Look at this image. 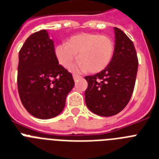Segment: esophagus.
Returning <instances> with one entry per match:
<instances>
[{"instance_id": "obj_1", "label": "esophagus", "mask_w": 159, "mask_h": 159, "mask_svg": "<svg viewBox=\"0 0 159 159\" xmlns=\"http://www.w3.org/2000/svg\"><path fill=\"white\" fill-rule=\"evenodd\" d=\"M81 76H78V75H76V74H74L73 75V79H74V81H77V79H79V78H81Z\"/></svg>"}]
</instances>
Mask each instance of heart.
<instances>
[{
	"label": "heart",
	"instance_id": "b5f03b06",
	"mask_svg": "<svg viewBox=\"0 0 159 159\" xmlns=\"http://www.w3.org/2000/svg\"><path fill=\"white\" fill-rule=\"evenodd\" d=\"M114 42L109 36L99 33H82L68 38L67 43L55 48L58 61L65 68H70L78 54L80 59L76 70L91 73H100L106 68L113 59Z\"/></svg>",
	"mask_w": 159,
	"mask_h": 159
}]
</instances>
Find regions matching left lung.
<instances>
[{
	"label": "left lung",
	"mask_w": 159,
	"mask_h": 159,
	"mask_svg": "<svg viewBox=\"0 0 159 159\" xmlns=\"http://www.w3.org/2000/svg\"><path fill=\"white\" fill-rule=\"evenodd\" d=\"M115 46L113 59L106 68L93 76H86L85 91L87 108L92 113L109 117L124 109L131 99L138 70L135 46L121 29L114 28Z\"/></svg>",
	"instance_id": "8db88e82"
}]
</instances>
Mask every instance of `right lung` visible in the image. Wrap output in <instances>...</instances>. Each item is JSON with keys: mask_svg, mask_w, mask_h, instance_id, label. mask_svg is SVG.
Returning a JSON list of instances; mask_svg holds the SVG:
<instances>
[{"mask_svg": "<svg viewBox=\"0 0 159 159\" xmlns=\"http://www.w3.org/2000/svg\"><path fill=\"white\" fill-rule=\"evenodd\" d=\"M17 82L22 104L33 117L49 119L64 109L74 81L59 64L46 30L30 35L19 50Z\"/></svg>", "mask_w": 159, "mask_h": 159, "instance_id": "add662e5", "label": "right lung"}]
</instances>
